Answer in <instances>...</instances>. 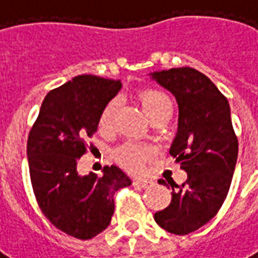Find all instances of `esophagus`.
Listing matches in <instances>:
<instances>
[{"instance_id": "34e87169", "label": "esophagus", "mask_w": 258, "mask_h": 258, "mask_svg": "<svg viewBox=\"0 0 258 258\" xmlns=\"http://www.w3.org/2000/svg\"><path fill=\"white\" fill-rule=\"evenodd\" d=\"M133 184L135 186H140V188H149L153 185V181H151V179H134Z\"/></svg>"}]
</instances>
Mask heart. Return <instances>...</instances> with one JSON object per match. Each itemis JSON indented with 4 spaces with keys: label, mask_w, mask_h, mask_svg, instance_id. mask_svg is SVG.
I'll return each instance as SVG.
<instances>
[{
    "label": "heart",
    "mask_w": 258,
    "mask_h": 258,
    "mask_svg": "<svg viewBox=\"0 0 258 258\" xmlns=\"http://www.w3.org/2000/svg\"><path fill=\"white\" fill-rule=\"evenodd\" d=\"M137 99L140 102L144 113L151 118V121L171 113L173 103L170 101V98L162 91L153 90V88L141 90L137 94ZM116 110H117L116 101L107 102L103 106L101 114H99V128H101V131L109 133L113 128ZM151 155V149L146 146L137 145V144H125L114 152V159L125 170L141 171L145 167L146 162L149 160Z\"/></svg>",
    "instance_id": "heart-1"
}]
</instances>
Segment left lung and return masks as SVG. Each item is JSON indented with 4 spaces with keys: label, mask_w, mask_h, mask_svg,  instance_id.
<instances>
[{
    "label": "left lung",
    "mask_w": 258,
    "mask_h": 258,
    "mask_svg": "<svg viewBox=\"0 0 258 258\" xmlns=\"http://www.w3.org/2000/svg\"><path fill=\"white\" fill-rule=\"evenodd\" d=\"M178 103V131L170 155L186 171L182 185L171 182V203L155 213L159 227L188 235L210 221L221 209L238 159V138L227 98L207 76L192 68L152 73ZM159 184L167 185L164 179Z\"/></svg>",
    "instance_id": "left-lung-1"
}]
</instances>
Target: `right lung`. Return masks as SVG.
Segmentation results:
<instances>
[{"label":"right lung","mask_w":258,"mask_h":258,"mask_svg":"<svg viewBox=\"0 0 258 258\" xmlns=\"http://www.w3.org/2000/svg\"><path fill=\"white\" fill-rule=\"evenodd\" d=\"M121 88L118 80L91 74L49 91L27 140L33 192L53 227L77 239H91L106 229L114 213L113 196L131 185L116 166L103 174L80 175L77 163L96 133L99 114Z\"/></svg>","instance_id":"add662e5"}]
</instances>
